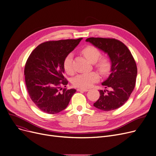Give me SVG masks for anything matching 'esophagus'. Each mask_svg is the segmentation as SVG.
I'll return each mask as SVG.
<instances>
[{"label":"esophagus","mask_w":156,"mask_h":156,"mask_svg":"<svg viewBox=\"0 0 156 156\" xmlns=\"http://www.w3.org/2000/svg\"><path fill=\"white\" fill-rule=\"evenodd\" d=\"M77 91H78V92H87V91H88V90L86 89V88H78Z\"/></svg>","instance_id":"obj_1"}]
</instances>
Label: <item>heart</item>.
<instances>
[{"instance_id": "1", "label": "heart", "mask_w": 156, "mask_h": 156, "mask_svg": "<svg viewBox=\"0 0 156 156\" xmlns=\"http://www.w3.org/2000/svg\"><path fill=\"white\" fill-rule=\"evenodd\" d=\"M85 58L92 63H95V68L101 73H106L110 68V61L107 57H102L99 59L101 53L96 47L88 45L81 51ZM63 68L68 75H72L74 73L73 66V54H68L66 56L63 62ZM99 76L95 72L80 74L76 75L72 80L73 85L81 88H87L99 80Z\"/></svg>"}]
</instances>
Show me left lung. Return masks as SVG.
<instances>
[{
    "label": "left lung",
    "instance_id": "8db88e82",
    "mask_svg": "<svg viewBox=\"0 0 156 156\" xmlns=\"http://www.w3.org/2000/svg\"><path fill=\"white\" fill-rule=\"evenodd\" d=\"M86 42L108 54L111 62V74L102 83L100 97L94 105L102 111L118 109L129 99L135 86L136 64L128 47L121 41L109 38H88Z\"/></svg>",
    "mask_w": 156,
    "mask_h": 156
}]
</instances>
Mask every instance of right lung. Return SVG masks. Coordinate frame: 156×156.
Listing matches in <instances>:
<instances>
[{
    "label": "right lung",
    "mask_w": 156,
    "mask_h": 156,
    "mask_svg": "<svg viewBox=\"0 0 156 156\" xmlns=\"http://www.w3.org/2000/svg\"><path fill=\"white\" fill-rule=\"evenodd\" d=\"M82 40L48 41L38 45L30 54L24 67L27 90L39 109L47 114L58 113L66 108L76 90L66 89L63 62Z\"/></svg>",
    "instance_id": "1"
}]
</instances>
